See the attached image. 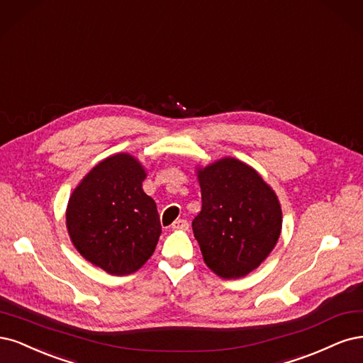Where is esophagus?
<instances>
[{
	"label": "esophagus",
	"instance_id": "34e87169",
	"mask_svg": "<svg viewBox=\"0 0 363 363\" xmlns=\"http://www.w3.org/2000/svg\"><path fill=\"white\" fill-rule=\"evenodd\" d=\"M172 229H174V230H185V229H189V223H186V220L179 218V220H177L172 225Z\"/></svg>",
	"mask_w": 363,
	"mask_h": 363
}]
</instances>
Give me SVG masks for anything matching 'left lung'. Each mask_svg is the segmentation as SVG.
Here are the masks:
<instances>
[{
    "instance_id": "8db88e82",
    "label": "left lung",
    "mask_w": 363,
    "mask_h": 363,
    "mask_svg": "<svg viewBox=\"0 0 363 363\" xmlns=\"http://www.w3.org/2000/svg\"><path fill=\"white\" fill-rule=\"evenodd\" d=\"M202 211L193 220L194 238L206 267L223 279L256 270L272 253L282 230V208L261 174L225 157L196 167Z\"/></svg>"
}]
</instances>
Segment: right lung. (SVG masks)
<instances>
[{
  "label": "right lung",
  "instance_id": "right-lung-1",
  "mask_svg": "<svg viewBox=\"0 0 363 363\" xmlns=\"http://www.w3.org/2000/svg\"><path fill=\"white\" fill-rule=\"evenodd\" d=\"M146 177L142 162L121 152L99 161L69 197L72 244L108 274H133L155 252L161 225L155 201L143 191Z\"/></svg>",
  "mask_w": 363,
  "mask_h": 363
}]
</instances>
